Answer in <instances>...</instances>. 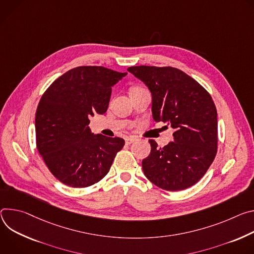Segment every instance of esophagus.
<instances>
[{"label": "esophagus", "mask_w": 254, "mask_h": 254, "mask_svg": "<svg viewBox=\"0 0 254 254\" xmlns=\"http://www.w3.org/2000/svg\"><path fill=\"white\" fill-rule=\"evenodd\" d=\"M136 140V138H134V137H127L126 139H125V143L127 144V145H129V144H131V143H133L134 141Z\"/></svg>", "instance_id": "34e87169"}]
</instances>
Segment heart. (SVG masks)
<instances>
[{
    "mask_svg": "<svg viewBox=\"0 0 254 254\" xmlns=\"http://www.w3.org/2000/svg\"><path fill=\"white\" fill-rule=\"evenodd\" d=\"M141 90H143V88H142V87L135 86V87L131 88V90H130V94H131V93H135V92H139V91H141Z\"/></svg>",
    "mask_w": 254,
    "mask_h": 254,
    "instance_id": "obj_1",
    "label": "heart"
}]
</instances>
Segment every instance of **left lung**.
Wrapping results in <instances>:
<instances>
[{
  "label": "left lung",
  "instance_id": "8db88e82",
  "mask_svg": "<svg viewBox=\"0 0 254 254\" xmlns=\"http://www.w3.org/2000/svg\"><path fill=\"white\" fill-rule=\"evenodd\" d=\"M127 70L151 92L154 121L175 129L174 141L163 147L149 140L150 154L142 160L145 177L166 190L193 186L207 173L217 153V110L211 95L176 67L138 65Z\"/></svg>",
  "mask_w": 254,
  "mask_h": 254
}]
</instances>
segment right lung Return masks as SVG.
<instances>
[{
    "label": "right lung",
    "instance_id": "right-lung-1",
    "mask_svg": "<svg viewBox=\"0 0 254 254\" xmlns=\"http://www.w3.org/2000/svg\"><path fill=\"white\" fill-rule=\"evenodd\" d=\"M127 72L103 66H77L44 92L35 115L36 146L50 173L72 188H87L110 171L125 141L94 135L90 116L105 114L112 87Z\"/></svg>",
    "mask_w": 254,
    "mask_h": 254
}]
</instances>
